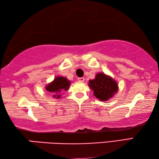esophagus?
Returning a JSON list of instances; mask_svg holds the SVG:
<instances>
[{
  "label": "esophagus",
  "instance_id": "esophagus-1",
  "mask_svg": "<svg viewBox=\"0 0 159 159\" xmlns=\"http://www.w3.org/2000/svg\"><path fill=\"white\" fill-rule=\"evenodd\" d=\"M78 81L81 82H84V77H79V78H78Z\"/></svg>",
  "mask_w": 159,
  "mask_h": 159
}]
</instances>
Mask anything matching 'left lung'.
Segmentation results:
<instances>
[{
    "label": "left lung",
    "mask_w": 159,
    "mask_h": 159,
    "mask_svg": "<svg viewBox=\"0 0 159 159\" xmlns=\"http://www.w3.org/2000/svg\"><path fill=\"white\" fill-rule=\"evenodd\" d=\"M89 86L93 91V95L102 101L113 97L118 89V84L115 80L101 72L96 75L95 79L89 80Z\"/></svg>",
    "instance_id": "8db88e82"
}]
</instances>
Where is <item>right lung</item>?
Returning a JSON list of instances; mask_svg holds the SVG:
<instances>
[{"instance_id":"add662e5","label":"right lung","mask_w":159,"mask_h":159,"mask_svg":"<svg viewBox=\"0 0 159 159\" xmlns=\"http://www.w3.org/2000/svg\"><path fill=\"white\" fill-rule=\"evenodd\" d=\"M70 82L64 77H57L46 87L48 92L53 93L54 98L61 97V93L69 89Z\"/></svg>"}]
</instances>
